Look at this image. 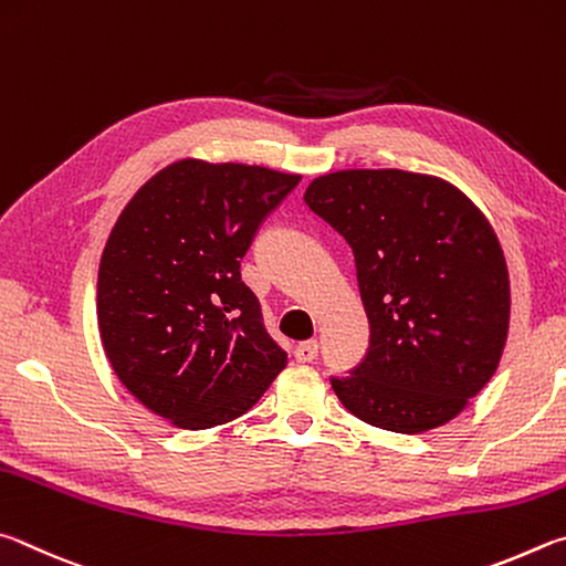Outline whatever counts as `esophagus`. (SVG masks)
I'll return each mask as SVG.
<instances>
[{"mask_svg":"<svg viewBox=\"0 0 566 566\" xmlns=\"http://www.w3.org/2000/svg\"><path fill=\"white\" fill-rule=\"evenodd\" d=\"M315 358H318V343H315V340L298 343V348H295V360H298V363H313Z\"/></svg>","mask_w":566,"mask_h":566,"instance_id":"1","label":"esophagus"}]
</instances>
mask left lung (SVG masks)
<instances>
[{
	"label": "left lung",
	"mask_w": 566,
	"mask_h": 566,
	"mask_svg": "<svg viewBox=\"0 0 566 566\" xmlns=\"http://www.w3.org/2000/svg\"><path fill=\"white\" fill-rule=\"evenodd\" d=\"M355 258L370 340L331 375L355 418L390 432L452 420L497 370L510 328L502 248L478 206L440 178L338 171L305 191Z\"/></svg>",
	"instance_id": "obj_1"
}]
</instances>
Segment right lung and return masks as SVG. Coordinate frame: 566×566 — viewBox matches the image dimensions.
Segmentation results:
<instances>
[{
    "instance_id": "right-lung-1",
    "label": "right lung",
    "mask_w": 566,
    "mask_h": 566,
    "mask_svg": "<svg viewBox=\"0 0 566 566\" xmlns=\"http://www.w3.org/2000/svg\"><path fill=\"white\" fill-rule=\"evenodd\" d=\"M301 176L171 164L118 216L98 265V333L118 380L178 428L241 418L285 368L241 261Z\"/></svg>"
}]
</instances>
